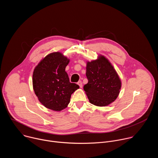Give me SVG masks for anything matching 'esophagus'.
Here are the masks:
<instances>
[{"mask_svg": "<svg viewBox=\"0 0 158 158\" xmlns=\"http://www.w3.org/2000/svg\"><path fill=\"white\" fill-rule=\"evenodd\" d=\"M77 84L79 85V87H80L81 88L82 87V82L81 81H79V82H77Z\"/></svg>", "mask_w": 158, "mask_h": 158, "instance_id": "34e87169", "label": "esophagus"}]
</instances>
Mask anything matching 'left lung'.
<instances>
[{
	"instance_id": "8db88e82",
	"label": "left lung",
	"mask_w": 158,
	"mask_h": 158,
	"mask_svg": "<svg viewBox=\"0 0 158 158\" xmlns=\"http://www.w3.org/2000/svg\"><path fill=\"white\" fill-rule=\"evenodd\" d=\"M86 76L88 83L84 85L89 102L97 106H106L118 98L121 82L113 66L103 56L87 62Z\"/></svg>"
}]
</instances>
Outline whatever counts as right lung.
Segmentation results:
<instances>
[{"label": "right lung", "instance_id": "add662e5", "mask_svg": "<svg viewBox=\"0 0 158 158\" xmlns=\"http://www.w3.org/2000/svg\"><path fill=\"white\" fill-rule=\"evenodd\" d=\"M69 59L57 52L48 54L35 67L32 76L34 93L45 107L53 110L65 109L71 94L79 86L69 81L65 71Z\"/></svg>", "mask_w": 158, "mask_h": 158}]
</instances>
